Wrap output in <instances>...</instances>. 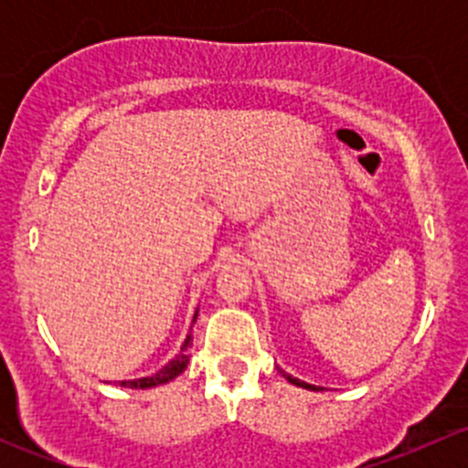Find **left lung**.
I'll return each mask as SVG.
<instances>
[{
  "instance_id": "left-lung-1",
  "label": "left lung",
  "mask_w": 468,
  "mask_h": 468,
  "mask_svg": "<svg viewBox=\"0 0 468 468\" xmlns=\"http://www.w3.org/2000/svg\"><path fill=\"white\" fill-rule=\"evenodd\" d=\"M278 369V367H276ZM282 374V378H287V382H292V385H296V387H301V389H310V391H324V387H319V385H310V382H305V380H299V378H294V376H290V374H285V371L282 369H278Z\"/></svg>"
}]
</instances>
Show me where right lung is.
<instances>
[{"label": "right lung", "mask_w": 468, "mask_h": 468, "mask_svg": "<svg viewBox=\"0 0 468 468\" xmlns=\"http://www.w3.org/2000/svg\"><path fill=\"white\" fill-rule=\"evenodd\" d=\"M197 317H199V308L195 310V317H192V324L197 322ZM192 330V325H190ZM190 342H192V335H187L186 342L181 344V351H178V356L174 357V360H169L167 365L163 367L160 371H155L154 376H144V378H135V380H122L120 385L122 387H129V389H151V387H158V385H165V382L174 380L176 376H181L183 371L187 369V365H190V356H187V348H190Z\"/></svg>", "instance_id": "right-lung-1"}]
</instances>
